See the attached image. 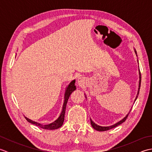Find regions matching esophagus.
Returning a JSON list of instances; mask_svg holds the SVG:
<instances>
[{
	"label": "esophagus",
	"instance_id": "34e87169",
	"mask_svg": "<svg viewBox=\"0 0 152 152\" xmlns=\"http://www.w3.org/2000/svg\"><path fill=\"white\" fill-rule=\"evenodd\" d=\"M78 83H79V85L82 86L84 83V81H83V80L82 78H79L78 79Z\"/></svg>",
	"mask_w": 152,
	"mask_h": 152
}]
</instances>
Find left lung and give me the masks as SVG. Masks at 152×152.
<instances>
[{
  "instance_id": "left-lung-1",
  "label": "left lung",
  "mask_w": 152,
  "mask_h": 152,
  "mask_svg": "<svg viewBox=\"0 0 152 152\" xmlns=\"http://www.w3.org/2000/svg\"><path fill=\"white\" fill-rule=\"evenodd\" d=\"M134 52H135V53H136V55H137V51H136V50H134ZM140 84H141V74H140V70H139V84H138V89L137 95V96H136V98H135V99H134V103L135 101H136V100H137V97H138V94H139ZM85 96H86V95H85ZM131 108H132V107H131ZM131 110V109L130 110L128 114L125 115V117H124L122 119H121L120 121H118V123H116V124H114V125H111V126H108V127H102V126L98 125L97 124H95V123L93 121L92 119H91V118H90V121H91V126H92L93 129H95V130L99 131H108V130H110V129H112L114 128V127H117V126H118V125H121V124H122V123H124V122L126 120V119H127V118L128 117V115L129 114V113H130Z\"/></svg>"
}]
</instances>
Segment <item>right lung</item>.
I'll use <instances>...</instances> for the list:
<instances>
[{
  "mask_svg": "<svg viewBox=\"0 0 152 152\" xmlns=\"http://www.w3.org/2000/svg\"><path fill=\"white\" fill-rule=\"evenodd\" d=\"M75 82L76 80H73L72 81H71L70 83L69 84L65 90V93H64V102H63V108H62V110H61V114L59 115V117L56 119V121H54L53 122L51 123L50 124L48 125H43L39 124V123L34 121L31 119L27 118V117H25V119H27V121L32 124H34L35 125L38 126L42 129H48V130H54V129H57L61 127V126L63 125V122H64V114H65V110H66V103L68 100H69V96L70 95L71 93H72L74 91H75L76 89V87L75 86Z\"/></svg>",
  "mask_w": 152,
  "mask_h": 152,
  "instance_id": "1",
  "label": "right lung"
}]
</instances>
